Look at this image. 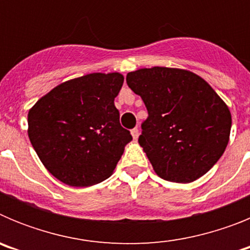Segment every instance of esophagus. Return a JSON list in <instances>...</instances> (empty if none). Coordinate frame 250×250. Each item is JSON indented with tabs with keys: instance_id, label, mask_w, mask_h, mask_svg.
I'll use <instances>...</instances> for the list:
<instances>
[{
	"instance_id": "esophagus-1",
	"label": "esophagus",
	"mask_w": 250,
	"mask_h": 250,
	"mask_svg": "<svg viewBox=\"0 0 250 250\" xmlns=\"http://www.w3.org/2000/svg\"><path fill=\"white\" fill-rule=\"evenodd\" d=\"M131 135H132V138L135 139V140L139 138V129H138V127H134V129L131 130Z\"/></svg>"
}]
</instances>
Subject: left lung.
Here are the masks:
<instances>
[{
    "label": "left lung",
    "instance_id": "obj_1",
    "mask_svg": "<svg viewBox=\"0 0 250 250\" xmlns=\"http://www.w3.org/2000/svg\"><path fill=\"white\" fill-rule=\"evenodd\" d=\"M127 86L147 110L139 143L160 178L190 183L204 175L228 145L231 116L210 85L190 71L141 68Z\"/></svg>",
    "mask_w": 250,
    "mask_h": 250
}]
</instances>
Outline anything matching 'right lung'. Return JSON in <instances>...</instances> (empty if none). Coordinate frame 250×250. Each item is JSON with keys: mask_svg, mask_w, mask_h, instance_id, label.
<instances>
[{"mask_svg": "<svg viewBox=\"0 0 250 250\" xmlns=\"http://www.w3.org/2000/svg\"><path fill=\"white\" fill-rule=\"evenodd\" d=\"M123 75L90 74L66 81L28 111V138L46 169L70 187L109 178L132 139L114 100Z\"/></svg>", "mask_w": 250, "mask_h": 250, "instance_id": "1", "label": "right lung"}]
</instances>
